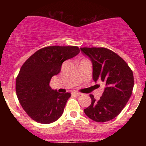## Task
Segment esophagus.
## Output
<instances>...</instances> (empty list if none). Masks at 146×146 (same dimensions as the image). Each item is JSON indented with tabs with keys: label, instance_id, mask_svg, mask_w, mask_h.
I'll list each match as a JSON object with an SVG mask.
<instances>
[{
	"label": "esophagus",
	"instance_id": "34e87169",
	"mask_svg": "<svg viewBox=\"0 0 146 146\" xmlns=\"http://www.w3.org/2000/svg\"><path fill=\"white\" fill-rule=\"evenodd\" d=\"M72 94H74V95H77V96H80L81 94H81V93L77 92V91H72Z\"/></svg>",
	"mask_w": 146,
	"mask_h": 146
}]
</instances>
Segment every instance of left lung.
<instances>
[{
  "label": "left lung",
  "mask_w": 146,
  "mask_h": 146,
  "mask_svg": "<svg viewBox=\"0 0 146 146\" xmlns=\"http://www.w3.org/2000/svg\"><path fill=\"white\" fill-rule=\"evenodd\" d=\"M93 65V80H101L106 87L99 100L91 94V104L84 110L89 118L106 122L119 115L132 94L133 72L118 54L104 47H81Z\"/></svg>",
  "instance_id": "obj_1"
}]
</instances>
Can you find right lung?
I'll return each mask as SVG.
<instances>
[{"label":"right lung","mask_w":146,"mask_h":146,"mask_svg":"<svg viewBox=\"0 0 146 146\" xmlns=\"http://www.w3.org/2000/svg\"><path fill=\"white\" fill-rule=\"evenodd\" d=\"M79 52L76 46H49L37 50L23 64L16 79V93L30 118L51 123L61 116L71 94L52 90L50 82L60 72L63 62Z\"/></svg>","instance_id":"1"}]
</instances>
